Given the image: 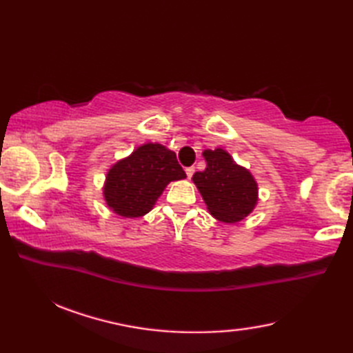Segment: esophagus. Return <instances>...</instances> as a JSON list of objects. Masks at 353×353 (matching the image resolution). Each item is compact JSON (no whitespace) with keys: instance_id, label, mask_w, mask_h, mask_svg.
<instances>
[{"instance_id":"esophagus-1","label":"esophagus","mask_w":353,"mask_h":353,"mask_svg":"<svg viewBox=\"0 0 353 353\" xmlns=\"http://www.w3.org/2000/svg\"><path fill=\"white\" fill-rule=\"evenodd\" d=\"M185 171H186V176H188V179H191L192 174H194V171H196V170H194V167H190V168H186Z\"/></svg>"}]
</instances>
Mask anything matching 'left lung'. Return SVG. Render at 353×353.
I'll return each instance as SVG.
<instances>
[{"instance_id": "8db88e82", "label": "left lung", "mask_w": 353, "mask_h": 353, "mask_svg": "<svg viewBox=\"0 0 353 353\" xmlns=\"http://www.w3.org/2000/svg\"><path fill=\"white\" fill-rule=\"evenodd\" d=\"M201 154L206 168L196 172L192 182L203 197L209 214L228 224L244 220L258 205V183L253 174L221 147L208 148Z\"/></svg>"}]
</instances>
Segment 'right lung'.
Instances as JSON below:
<instances>
[{"label":"right lung","mask_w":353,"mask_h":353,"mask_svg":"<svg viewBox=\"0 0 353 353\" xmlns=\"http://www.w3.org/2000/svg\"><path fill=\"white\" fill-rule=\"evenodd\" d=\"M185 177L172 150L145 142L108 170L103 199L114 214L138 219L152 211L170 182Z\"/></svg>","instance_id":"right-lung-1"}]
</instances>
